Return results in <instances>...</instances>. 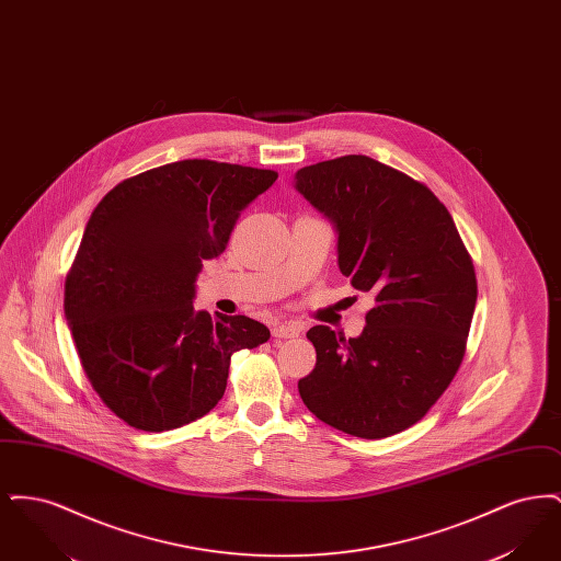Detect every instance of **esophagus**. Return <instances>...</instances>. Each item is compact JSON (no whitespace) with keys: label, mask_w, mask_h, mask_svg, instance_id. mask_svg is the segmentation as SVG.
<instances>
[{"label":"esophagus","mask_w":561,"mask_h":561,"mask_svg":"<svg viewBox=\"0 0 561 561\" xmlns=\"http://www.w3.org/2000/svg\"><path fill=\"white\" fill-rule=\"evenodd\" d=\"M302 332V325L296 321H284V323H273L271 325V334L275 339H294Z\"/></svg>","instance_id":"34e87169"}]
</instances>
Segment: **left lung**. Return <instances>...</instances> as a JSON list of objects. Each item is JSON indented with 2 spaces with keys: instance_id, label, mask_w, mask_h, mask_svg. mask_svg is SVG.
<instances>
[{
  "instance_id": "left-lung-1",
  "label": "left lung",
  "mask_w": 561,
  "mask_h": 561,
  "mask_svg": "<svg viewBox=\"0 0 561 561\" xmlns=\"http://www.w3.org/2000/svg\"><path fill=\"white\" fill-rule=\"evenodd\" d=\"M294 187L334 225L339 268L374 294L366 328L313 325L318 362L298 380L330 427L380 439L412 427L458 370L478 300L473 261L433 191L366 156L305 165Z\"/></svg>"
}]
</instances>
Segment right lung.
Segmentation results:
<instances>
[{
	"label": "right lung",
	"instance_id": "1",
	"mask_svg": "<svg viewBox=\"0 0 561 561\" xmlns=\"http://www.w3.org/2000/svg\"><path fill=\"white\" fill-rule=\"evenodd\" d=\"M277 172L183 160L111 188L90 216L65 282L81 368L108 410L140 431L183 427L225 396L231 355L267 343L245 316L193 309L204 261L222 254Z\"/></svg>",
	"mask_w": 561,
	"mask_h": 561
}]
</instances>
